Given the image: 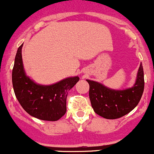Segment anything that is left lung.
I'll return each mask as SVG.
<instances>
[{
    "label": "left lung",
    "instance_id": "obj_1",
    "mask_svg": "<svg viewBox=\"0 0 154 154\" xmlns=\"http://www.w3.org/2000/svg\"><path fill=\"white\" fill-rule=\"evenodd\" d=\"M89 84V95L94 111L105 119H117L132 111L142 96L144 88V70L141 63L133 87L113 90L101 83L86 80Z\"/></svg>",
    "mask_w": 154,
    "mask_h": 154
}]
</instances>
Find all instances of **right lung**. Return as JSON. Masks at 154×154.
I'll return each mask as SVG.
<instances>
[{
  "label": "right lung",
  "mask_w": 154,
  "mask_h": 154,
  "mask_svg": "<svg viewBox=\"0 0 154 154\" xmlns=\"http://www.w3.org/2000/svg\"><path fill=\"white\" fill-rule=\"evenodd\" d=\"M22 45L18 48L12 72L16 98L24 110L32 117L56 121L66 113L68 92L80 78L69 77L50 86L37 84L25 75L22 59Z\"/></svg>",
  "instance_id": "obj_1"
}]
</instances>
